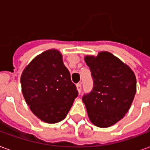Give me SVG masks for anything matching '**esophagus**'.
I'll return each instance as SVG.
<instances>
[{
  "label": "esophagus",
  "mask_w": 150,
  "mask_h": 150,
  "mask_svg": "<svg viewBox=\"0 0 150 150\" xmlns=\"http://www.w3.org/2000/svg\"><path fill=\"white\" fill-rule=\"evenodd\" d=\"M76 88H77V90H78L79 93H80V91H81L82 89L81 84H80V83H77V84H76Z\"/></svg>",
  "instance_id": "34e87169"
}]
</instances>
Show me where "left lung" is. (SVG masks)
<instances>
[{
	"label": "left lung",
	"mask_w": 150,
	"mask_h": 150,
	"mask_svg": "<svg viewBox=\"0 0 150 150\" xmlns=\"http://www.w3.org/2000/svg\"><path fill=\"white\" fill-rule=\"evenodd\" d=\"M94 85L91 93L83 97L91 122L108 128L122 119L132 103L137 79L129 66L108 51L96 56L86 55Z\"/></svg>",
	"instance_id": "1"
}]
</instances>
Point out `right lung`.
Wrapping results in <instances>:
<instances>
[{
	"mask_svg": "<svg viewBox=\"0 0 150 150\" xmlns=\"http://www.w3.org/2000/svg\"><path fill=\"white\" fill-rule=\"evenodd\" d=\"M21 84L31 112L49 124L64 119L78 96L62 54L56 49L47 50L33 59L22 71Z\"/></svg>",
	"mask_w": 150,
	"mask_h": 150,
	"instance_id": "obj_1",
	"label": "right lung"
}]
</instances>
